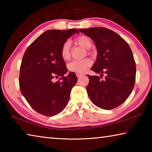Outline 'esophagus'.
Masks as SVG:
<instances>
[{
    "mask_svg": "<svg viewBox=\"0 0 152 152\" xmlns=\"http://www.w3.org/2000/svg\"><path fill=\"white\" fill-rule=\"evenodd\" d=\"M76 76L78 77V78H80V77H81L84 75V74H82V73H78V72H76Z\"/></svg>",
    "mask_w": 152,
    "mask_h": 152,
    "instance_id": "34e87169",
    "label": "esophagus"
}]
</instances>
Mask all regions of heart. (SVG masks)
Segmentation results:
<instances>
[{"instance_id":"b5f03b06","label":"heart","mask_w":152,"mask_h":152,"mask_svg":"<svg viewBox=\"0 0 152 152\" xmlns=\"http://www.w3.org/2000/svg\"><path fill=\"white\" fill-rule=\"evenodd\" d=\"M77 45L80 46L86 50H88L92 45L91 41L86 36L80 35L74 40ZM70 45L69 42H65L61 49V56L64 60H68L70 58ZM92 65V61L89 58H85L81 60H74L68 64V68L69 70L74 72L83 73L85 72L87 69Z\"/></svg>"}]
</instances>
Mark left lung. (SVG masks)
<instances>
[{"label": "left lung", "instance_id": "left-lung-1", "mask_svg": "<svg viewBox=\"0 0 152 152\" xmlns=\"http://www.w3.org/2000/svg\"><path fill=\"white\" fill-rule=\"evenodd\" d=\"M79 31L93 40L98 52L91 70L101 76L87 75L89 98L102 109H115L126 101L135 85L136 66L132 51L120 35L107 28ZM104 73L106 76L101 80Z\"/></svg>", "mask_w": 152, "mask_h": 152}]
</instances>
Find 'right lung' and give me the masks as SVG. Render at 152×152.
<instances>
[{
  "mask_svg": "<svg viewBox=\"0 0 152 152\" xmlns=\"http://www.w3.org/2000/svg\"><path fill=\"white\" fill-rule=\"evenodd\" d=\"M78 29L48 30L39 36L25 51L20 67L21 94L35 111L45 116L58 115L65 109L72 88L78 78L68 71L61 49ZM62 77L56 83L53 78Z\"/></svg>",
  "mask_w": 152,
  "mask_h": 152,
  "instance_id": "right-lung-1",
  "label": "right lung"
}]
</instances>
